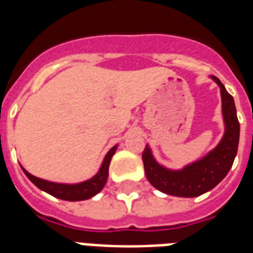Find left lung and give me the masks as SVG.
Returning <instances> with one entry per match:
<instances>
[{"label": "left lung", "instance_id": "8db88e82", "mask_svg": "<svg viewBox=\"0 0 253 253\" xmlns=\"http://www.w3.org/2000/svg\"><path fill=\"white\" fill-rule=\"evenodd\" d=\"M220 87L224 135L219 144L200 160L172 170L155 160L148 144L143 151V163L147 180L160 192L176 197H198L211 190L223 180L231 169L239 146L240 125L232 95L215 76L211 77Z\"/></svg>", "mask_w": 253, "mask_h": 253}]
</instances>
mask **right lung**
<instances>
[{
    "mask_svg": "<svg viewBox=\"0 0 253 253\" xmlns=\"http://www.w3.org/2000/svg\"><path fill=\"white\" fill-rule=\"evenodd\" d=\"M117 151V146H114L109 152L106 154L103 159L102 166L99 168L98 173L94 177H91L90 180H86L84 182H79V184H59V182H51V181L43 180L39 177L33 176L29 173L25 168L22 170L25 174L29 177V180L33 182L35 186L43 190V192L48 193L51 196L60 198L64 201H84L89 200L91 197H94L97 193H99L103 189L105 184L107 181L109 176V166H110L111 158Z\"/></svg>",
    "mask_w": 253,
    "mask_h": 253,
    "instance_id": "obj_1",
    "label": "right lung"
}]
</instances>
